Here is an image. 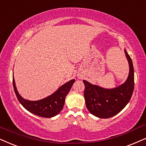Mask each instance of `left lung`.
I'll list each match as a JSON object with an SVG mask.
<instances>
[{
	"label": "left lung",
	"instance_id": "8db88e82",
	"mask_svg": "<svg viewBox=\"0 0 146 146\" xmlns=\"http://www.w3.org/2000/svg\"><path fill=\"white\" fill-rule=\"evenodd\" d=\"M129 64V74L124 84L114 89H104L83 81L84 98L88 110L93 115L108 119L121 112L129 102L134 90V69L132 60L125 50Z\"/></svg>",
	"mask_w": 146,
	"mask_h": 146
}]
</instances>
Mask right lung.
Instances as JSON below:
<instances>
[{
    "label": "right lung",
    "mask_w": 146,
    "mask_h": 146,
    "mask_svg": "<svg viewBox=\"0 0 146 146\" xmlns=\"http://www.w3.org/2000/svg\"><path fill=\"white\" fill-rule=\"evenodd\" d=\"M75 81V79H72L58 88L53 94L38 101H29L23 99L17 91L14 79H13V85L18 100L25 109L39 117L50 118L57 115L61 111L65 98Z\"/></svg>",
    "instance_id": "add662e5"
}]
</instances>
